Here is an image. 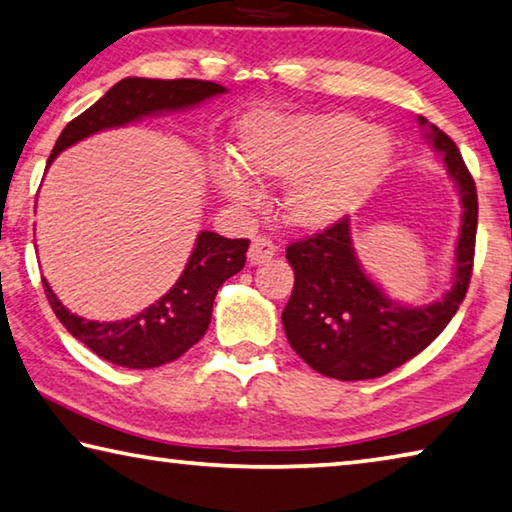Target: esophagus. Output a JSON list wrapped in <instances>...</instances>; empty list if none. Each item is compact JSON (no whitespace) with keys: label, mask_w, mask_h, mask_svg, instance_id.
Wrapping results in <instances>:
<instances>
[{"label":"esophagus","mask_w":512,"mask_h":512,"mask_svg":"<svg viewBox=\"0 0 512 512\" xmlns=\"http://www.w3.org/2000/svg\"><path fill=\"white\" fill-rule=\"evenodd\" d=\"M275 243L269 237H257L253 243H250V250H248V264L250 266H257V264H264L269 262V259L275 255Z\"/></svg>","instance_id":"obj_1"}]
</instances>
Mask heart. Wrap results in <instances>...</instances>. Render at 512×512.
Here are the masks:
<instances>
[{
	"label": "heart",
	"mask_w": 512,
	"mask_h": 512,
	"mask_svg": "<svg viewBox=\"0 0 512 512\" xmlns=\"http://www.w3.org/2000/svg\"><path fill=\"white\" fill-rule=\"evenodd\" d=\"M394 145L385 129L351 111H250L234 127V159L241 168H214V186L246 205L253 184L291 180L282 207L289 223L321 230L353 214L387 173Z\"/></svg>",
	"instance_id": "1"
}]
</instances>
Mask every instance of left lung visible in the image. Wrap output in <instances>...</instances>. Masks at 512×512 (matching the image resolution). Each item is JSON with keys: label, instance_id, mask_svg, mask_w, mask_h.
<instances>
[{"label": "left lung", "instance_id": "obj_1", "mask_svg": "<svg viewBox=\"0 0 512 512\" xmlns=\"http://www.w3.org/2000/svg\"><path fill=\"white\" fill-rule=\"evenodd\" d=\"M426 139L444 154L462 202L453 285L431 305H401L373 282L355 257L348 216L326 230L294 241L287 259L294 291L282 312V326L294 351L314 371L337 380L385 376L433 342L465 300L474 266L478 223L476 184L449 136L426 118Z\"/></svg>", "mask_w": 512, "mask_h": 512}]
</instances>
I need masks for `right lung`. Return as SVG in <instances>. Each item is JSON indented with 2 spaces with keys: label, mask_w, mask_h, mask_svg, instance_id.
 <instances>
[{
  "label": "right lung",
  "mask_w": 512,
  "mask_h": 512,
  "mask_svg": "<svg viewBox=\"0 0 512 512\" xmlns=\"http://www.w3.org/2000/svg\"><path fill=\"white\" fill-rule=\"evenodd\" d=\"M225 93V86L202 79H143L127 77L111 86L93 107L79 113L63 129L47 159V166L77 141L109 127H120L164 111L196 107ZM248 239H225L216 232H200L196 248L180 280L157 303L123 321H86L72 314L43 280L54 314L81 344L102 360L127 369H154L173 362L198 344L209 328L216 291L246 264Z\"/></svg>",
  "instance_id": "add662e5"
}]
</instances>
